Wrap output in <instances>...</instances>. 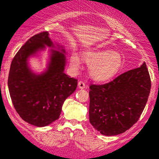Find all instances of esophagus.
Masks as SVG:
<instances>
[{"mask_svg": "<svg viewBox=\"0 0 159 159\" xmlns=\"http://www.w3.org/2000/svg\"><path fill=\"white\" fill-rule=\"evenodd\" d=\"M78 87H79L80 89H84L86 87V84L84 82H83L82 81H80L78 82Z\"/></svg>", "mask_w": 159, "mask_h": 159, "instance_id": "34e87169", "label": "esophagus"}]
</instances>
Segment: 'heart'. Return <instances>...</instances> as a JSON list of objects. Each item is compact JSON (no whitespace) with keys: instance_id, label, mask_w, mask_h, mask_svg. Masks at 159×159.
I'll return each instance as SVG.
<instances>
[{"instance_id":"1","label":"heart","mask_w":159,"mask_h":159,"mask_svg":"<svg viewBox=\"0 0 159 159\" xmlns=\"http://www.w3.org/2000/svg\"><path fill=\"white\" fill-rule=\"evenodd\" d=\"M82 58L89 66L90 78L97 82H107L112 79L121 70L123 66V57L119 52L111 49H95L86 51ZM81 63L79 56L76 53L70 57V65L78 69Z\"/></svg>"}]
</instances>
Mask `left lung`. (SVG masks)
I'll return each instance as SVG.
<instances>
[{"mask_svg": "<svg viewBox=\"0 0 159 159\" xmlns=\"http://www.w3.org/2000/svg\"><path fill=\"white\" fill-rule=\"evenodd\" d=\"M150 88V76L145 63L109 83L91 84L90 123L103 135L125 132L140 118Z\"/></svg>", "mask_w": 159, "mask_h": 159, "instance_id": "left-lung-1", "label": "left lung"}]
</instances>
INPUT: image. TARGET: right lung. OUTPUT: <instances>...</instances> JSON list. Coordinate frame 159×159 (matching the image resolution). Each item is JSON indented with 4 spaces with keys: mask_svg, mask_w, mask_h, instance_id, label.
Returning <instances> with one entry per match:
<instances>
[{
    "mask_svg": "<svg viewBox=\"0 0 159 159\" xmlns=\"http://www.w3.org/2000/svg\"><path fill=\"white\" fill-rule=\"evenodd\" d=\"M48 32L30 38L11 63L8 87L16 112L27 123L38 127L49 125L59 118L62 106L77 88L78 80L64 73L66 51L51 49L50 61L44 72L36 75L28 66L27 59L43 50L54 48ZM59 48V47H58Z\"/></svg>",
    "mask_w": 159,
    "mask_h": 159,
    "instance_id": "obj_1",
    "label": "right lung"
}]
</instances>
